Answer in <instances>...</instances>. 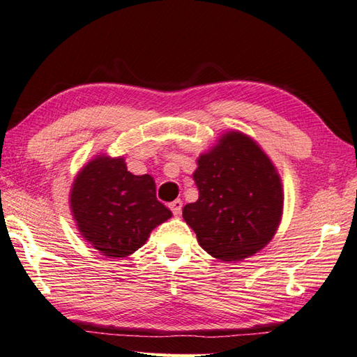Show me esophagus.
Here are the masks:
<instances>
[{
    "mask_svg": "<svg viewBox=\"0 0 357 357\" xmlns=\"http://www.w3.org/2000/svg\"><path fill=\"white\" fill-rule=\"evenodd\" d=\"M169 208H171L174 215H180L181 214V208H183V202H181L180 199L174 200L172 203H169Z\"/></svg>",
    "mask_w": 357,
    "mask_h": 357,
    "instance_id": "obj_1",
    "label": "esophagus"
}]
</instances>
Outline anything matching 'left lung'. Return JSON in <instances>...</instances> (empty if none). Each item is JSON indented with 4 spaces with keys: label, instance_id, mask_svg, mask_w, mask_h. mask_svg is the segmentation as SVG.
Here are the masks:
<instances>
[{
    "label": "left lung",
    "instance_id": "obj_1",
    "mask_svg": "<svg viewBox=\"0 0 357 357\" xmlns=\"http://www.w3.org/2000/svg\"><path fill=\"white\" fill-rule=\"evenodd\" d=\"M192 177L199 199L183 219L209 256L238 261L271 242L283 214L278 169L256 140L240 130L222 134L197 158Z\"/></svg>",
    "mask_w": 357,
    "mask_h": 357
}]
</instances>
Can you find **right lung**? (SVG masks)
Wrapping results in <instances>:
<instances>
[{
	"mask_svg": "<svg viewBox=\"0 0 357 357\" xmlns=\"http://www.w3.org/2000/svg\"><path fill=\"white\" fill-rule=\"evenodd\" d=\"M70 213L79 234L107 259H123L146 243L152 229L172 217L157 200L149 174L134 176L125 157L100 154L74 178Z\"/></svg>",
	"mask_w": 357,
	"mask_h": 357,
	"instance_id": "obj_1",
	"label": "right lung"
}]
</instances>
